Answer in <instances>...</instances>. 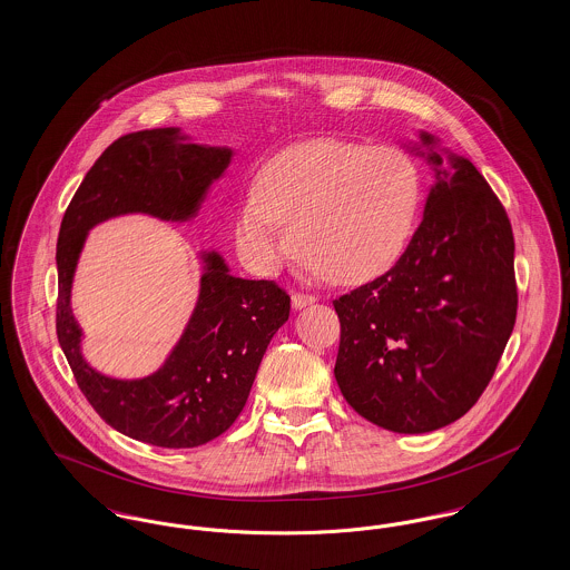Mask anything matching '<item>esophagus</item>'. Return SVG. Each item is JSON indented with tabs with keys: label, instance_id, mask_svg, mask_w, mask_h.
<instances>
[{
	"label": "esophagus",
	"instance_id": "1",
	"mask_svg": "<svg viewBox=\"0 0 570 570\" xmlns=\"http://www.w3.org/2000/svg\"><path fill=\"white\" fill-rule=\"evenodd\" d=\"M312 303H316V298L312 297V295H303V293H295L293 295V307L295 309H303V307H307Z\"/></svg>",
	"mask_w": 570,
	"mask_h": 570
}]
</instances>
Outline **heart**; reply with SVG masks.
<instances>
[{
  "instance_id": "b5f03b06",
  "label": "heart",
  "mask_w": 570,
  "mask_h": 570,
  "mask_svg": "<svg viewBox=\"0 0 570 570\" xmlns=\"http://www.w3.org/2000/svg\"><path fill=\"white\" fill-rule=\"evenodd\" d=\"M421 198L419 168L397 147L303 140L263 166L258 191L239 205L235 245L256 272H275L295 247L340 284L372 282L404 256Z\"/></svg>"
}]
</instances>
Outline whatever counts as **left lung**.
<instances>
[{
	"mask_svg": "<svg viewBox=\"0 0 570 570\" xmlns=\"http://www.w3.org/2000/svg\"><path fill=\"white\" fill-rule=\"evenodd\" d=\"M423 219L391 272L335 298V380L370 423L428 434L461 419L493 376L517 316L511 222L476 166L419 130Z\"/></svg>",
	"mask_w": 570,
	"mask_h": 570,
	"instance_id": "left-lung-1",
	"label": "left lung"
}]
</instances>
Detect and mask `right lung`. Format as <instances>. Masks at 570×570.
Here are the masks:
<instances>
[{
    "mask_svg": "<svg viewBox=\"0 0 570 570\" xmlns=\"http://www.w3.org/2000/svg\"><path fill=\"white\" fill-rule=\"evenodd\" d=\"M235 149L196 142L181 128L121 136L85 175L57 242V340L79 389L119 434L163 449H191L224 434L242 414L258 365L291 297L269 279L230 273L216 249H200L198 298L163 365L145 379L119 380L82 358L72 314V282L87 235L112 217L142 214L184 224L198 216Z\"/></svg>",
    "mask_w": 570,
    "mask_h": 570,
    "instance_id": "obj_1",
    "label": "right lung"
}]
</instances>
